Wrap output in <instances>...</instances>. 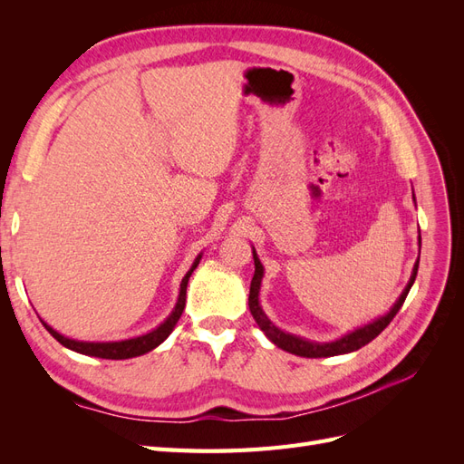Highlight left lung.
<instances>
[{
	"label": "left lung",
	"instance_id": "1",
	"mask_svg": "<svg viewBox=\"0 0 464 464\" xmlns=\"http://www.w3.org/2000/svg\"><path fill=\"white\" fill-rule=\"evenodd\" d=\"M418 244H422V240H420V237H418ZM251 254H254V263H256V275H254V278H251V286H249V312H251V315H254L259 329L266 334V339H269L273 344L286 350V353H290V354L304 356V358H329V356L348 354V353H354V350H358L362 346H366L368 343H372L375 336L389 325V323L392 321V317L399 314V310L402 307L406 296H409V290L414 285L416 273H418V263H420V256H418V261H416L414 269H412L409 285H406V288L402 290L399 300L395 302V305L391 307V312L387 315L379 317L373 323H368V325H363V327H360V329H356L353 333L341 336L339 341L314 343V341L302 339V336L280 331L275 325V323L265 315V312L261 310V305H259V288H261V278H263V265H261V261H259V257L256 254V249L251 251Z\"/></svg>",
	"mask_w": 464,
	"mask_h": 464
}]
</instances>
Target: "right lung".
Instances as JSON below:
<instances>
[{
	"label": "right lung",
	"mask_w": 464,
	"mask_h": 464,
	"mask_svg": "<svg viewBox=\"0 0 464 464\" xmlns=\"http://www.w3.org/2000/svg\"><path fill=\"white\" fill-rule=\"evenodd\" d=\"M201 261V254L195 257L191 269L186 273V276L181 278V285H179V296L176 302V307L172 310V314L166 317L164 323L157 329H152L147 334L141 336H135V339H128V341H114V343H87V341H73V339H67V336L60 334L58 331H53L48 323L42 321V325L48 329V333L53 336L55 341L60 344H63L69 350H75L79 354H85V356H96V358H106V360H128V358H135V356H141L150 353L152 348H157L159 344H162L168 334H170L176 327L178 319L184 314V307H186V290H188V283H189V276L195 271V266L199 265Z\"/></svg>",
	"instance_id": "right-lung-1"
}]
</instances>
